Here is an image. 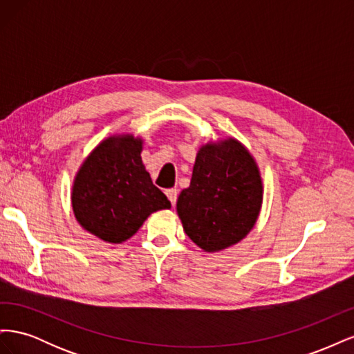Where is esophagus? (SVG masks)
<instances>
[{"label": "esophagus", "mask_w": 354, "mask_h": 354, "mask_svg": "<svg viewBox=\"0 0 354 354\" xmlns=\"http://www.w3.org/2000/svg\"><path fill=\"white\" fill-rule=\"evenodd\" d=\"M167 196H168V199H169V202L173 203V205H176V202H177V195H178V190L177 189H168L167 192Z\"/></svg>", "instance_id": "1"}]
</instances>
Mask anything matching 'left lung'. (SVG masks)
Returning <instances> with one entry per match:
<instances>
[{
	"label": "left lung",
	"mask_w": 354,
	"mask_h": 354,
	"mask_svg": "<svg viewBox=\"0 0 354 354\" xmlns=\"http://www.w3.org/2000/svg\"><path fill=\"white\" fill-rule=\"evenodd\" d=\"M263 202L259 167L234 138L199 149L190 186L181 190L177 212L187 236L216 252L238 243L254 227Z\"/></svg>",
	"instance_id": "8db88e82"
}]
</instances>
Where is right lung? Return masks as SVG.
Segmentation results:
<instances>
[{"instance_id":"1","label":"right lung","mask_w":354,"mask_h":354,"mask_svg":"<svg viewBox=\"0 0 354 354\" xmlns=\"http://www.w3.org/2000/svg\"><path fill=\"white\" fill-rule=\"evenodd\" d=\"M142 140L113 136L84 160L72 187V208L81 226L104 242L121 243L171 202L142 162Z\"/></svg>"}]
</instances>
